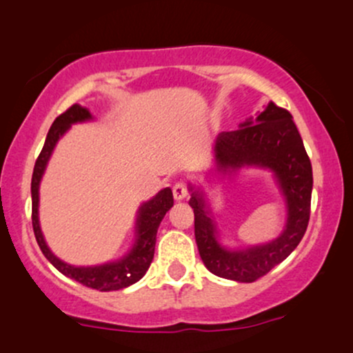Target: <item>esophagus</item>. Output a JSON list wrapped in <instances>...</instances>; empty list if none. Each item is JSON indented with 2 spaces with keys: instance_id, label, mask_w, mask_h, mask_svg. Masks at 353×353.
<instances>
[{
  "instance_id": "esophagus-1",
  "label": "esophagus",
  "mask_w": 353,
  "mask_h": 353,
  "mask_svg": "<svg viewBox=\"0 0 353 353\" xmlns=\"http://www.w3.org/2000/svg\"><path fill=\"white\" fill-rule=\"evenodd\" d=\"M172 194H174V199L176 201H184L189 194L188 185H185L184 182H177V184L172 188Z\"/></svg>"
}]
</instances>
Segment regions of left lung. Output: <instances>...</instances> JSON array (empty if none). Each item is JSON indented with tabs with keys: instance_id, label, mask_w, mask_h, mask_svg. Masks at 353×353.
Returning a JSON list of instances; mask_svg holds the SVG:
<instances>
[{
	"instance_id": "1",
	"label": "left lung",
	"mask_w": 353,
	"mask_h": 353,
	"mask_svg": "<svg viewBox=\"0 0 353 353\" xmlns=\"http://www.w3.org/2000/svg\"><path fill=\"white\" fill-rule=\"evenodd\" d=\"M245 168L272 172L285 201V225L274 241L229 249L219 241L216 217L205 192L196 184H189V205L194 209V234L204 265L217 277L249 283L285 261L309 225L312 164L289 111L269 103L255 119L249 117L239 124L237 131L219 134L212 176L230 179Z\"/></svg>"
}]
</instances>
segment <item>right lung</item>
Here are the masks:
<instances>
[{
  "label": "right lung",
  "mask_w": 353,
  "mask_h": 353,
  "mask_svg": "<svg viewBox=\"0 0 353 353\" xmlns=\"http://www.w3.org/2000/svg\"><path fill=\"white\" fill-rule=\"evenodd\" d=\"M92 116L86 108L74 104L66 112L56 117L50 132L46 136V143L43 145V151L39 154L38 161L34 164L33 179H31V199H33V230L36 241L44 257L51 262L61 274L72 281L99 290V292H111V290H121L132 285L144 277L151 265L154 257V247H156V236L161 222L169 209L174 205L172 190L165 188L156 194L152 199L141 204L136 216L134 225V244L131 250L123 255L117 261L106 262L101 265H71L68 262L61 261L51 252L44 241L41 225H39V184L46 171V165L50 163V157L54 151L58 141L70 131L72 124L86 123L91 121Z\"/></svg>",
  "instance_id": "right-lung-1"
}]
</instances>
